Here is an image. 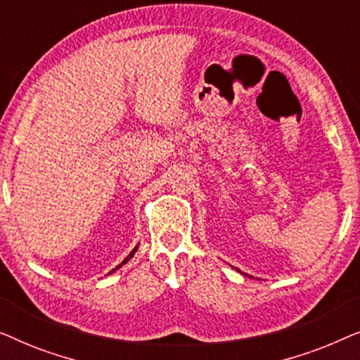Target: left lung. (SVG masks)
Wrapping results in <instances>:
<instances>
[{
	"instance_id": "obj_1",
	"label": "left lung",
	"mask_w": 360,
	"mask_h": 360,
	"mask_svg": "<svg viewBox=\"0 0 360 360\" xmlns=\"http://www.w3.org/2000/svg\"><path fill=\"white\" fill-rule=\"evenodd\" d=\"M236 270H238V272H239V274H243V272H240V270H239V269H236ZM243 275H248V274H243ZM248 277H249V278H254V277H252V275H248Z\"/></svg>"
}]
</instances>
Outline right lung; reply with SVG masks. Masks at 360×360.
I'll use <instances>...</instances> for the list:
<instances>
[{"instance_id":"1","label":"right lung","mask_w":360,"mask_h":360,"mask_svg":"<svg viewBox=\"0 0 360 360\" xmlns=\"http://www.w3.org/2000/svg\"><path fill=\"white\" fill-rule=\"evenodd\" d=\"M137 248H139V244H137V245H136V248H134V249H132V250H131V254H129V255H127V257H126V259H124V260H122V262H121V264H120V265H117V267H115V269H112V270H111V272H110V274H112V272H116V270H117V269H120V267H122V265H124V264H126V262H129V260H131V259H132V257H134V254H136V252H137Z\"/></svg>"}]
</instances>
